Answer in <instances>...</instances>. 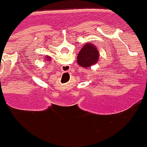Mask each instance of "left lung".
Masks as SVG:
<instances>
[{"mask_svg": "<svg viewBox=\"0 0 147 147\" xmlns=\"http://www.w3.org/2000/svg\"><path fill=\"white\" fill-rule=\"evenodd\" d=\"M99 53L96 46L91 42H86L78 53L76 61L83 68H90L98 63Z\"/></svg>", "mask_w": 147, "mask_h": 147, "instance_id": "8db88e82", "label": "left lung"}]
</instances>
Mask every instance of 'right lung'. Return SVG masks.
Returning <instances> with one entry per match:
<instances>
[{"label":"right lung","mask_w":147,"mask_h":147,"mask_svg":"<svg viewBox=\"0 0 147 147\" xmlns=\"http://www.w3.org/2000/svg\"><path fill=\"white\" fill-rule=\"evenodd\" d=\"M45 59H46V61H48V60L49 61V60H51L52 58H51L49 56H47V57H45Z\"/></svg>","instance_id":"obj_1"}]
</instances>
